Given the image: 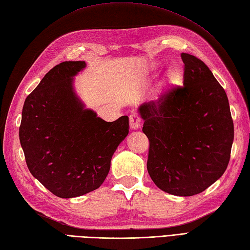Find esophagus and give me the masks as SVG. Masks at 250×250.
<instances>
[{
  "mask_svg": "<svg viewBox=\"0 0 250 250\" xmlns=\"http://www.w3.org/2000/svg\"><path fill=\"white\" fill-rule=\"evenodd\" d=\"M142 125V120L137 114L130 115V126L132 130H138Z\"/></svg>",
  "mask_w": 250,
  "mask_h": 250,
  "instance_id": "esophagus-1",
  "label": "esophagus"
}]
</instances>
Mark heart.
Returning <instances> with one entry per match:
<instances>
[{
    "label": "heart",
    "instance_id": "b5f03b06",
    "mask_svg": "<svg viewBox=\"0 0 250 250\" xmlns=\"http://www.w3.org/2000/svg\"><path fill=\"white\" fill-rule=\"evenodd\" d=\"M181 80V72L177 69L172 68L170 70H168L166 74V84L167 86H172L179 83V81Z\"/></svg>",
    "mask_w": 250,
    "mask_h": 250
}]
</instances>
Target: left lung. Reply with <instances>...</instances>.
I'll list each match as a JSON object with an SVG mask.
<instances>
[{
    "instance_id": "left-lung-1",
    "label": "left lung",
    "mask_w": 250,
    "mask_h": 250,
    "mask_svg": "<svg viewBox=\"0 0 250 250\" xmlns=\"http://www.w3.org/2000/svg\"><path fill=\"white\" fill-rule=\"evenodd\" d=\"M183 87L138 113L149 139L147 169L160 189L175 196L199 194L224 175L234 137L228 97L206 63L182 53Z\"/></svg>"
}]
</instances>
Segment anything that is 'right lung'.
Wrapping results in <instances>:
<instances>
[{
	"label": "right lung",
	"instance_id": "add662e5",
	"mask_svg": "<svg viewBox=\"0 0 250 250\" xmlns=\"http://www.w3.org/2000/svg\"><path fill=\"white\" fill-rule=\"evenodd\" d=\"M85 62L52 68L25 99L19 129L26 165L52 194L73 198L101 187L119 144L129 134V117L106 123L86 108L74 90Z\"/></svg>",
	"mask_w": 250,
	"mask_h": 250
}]
</instances>
